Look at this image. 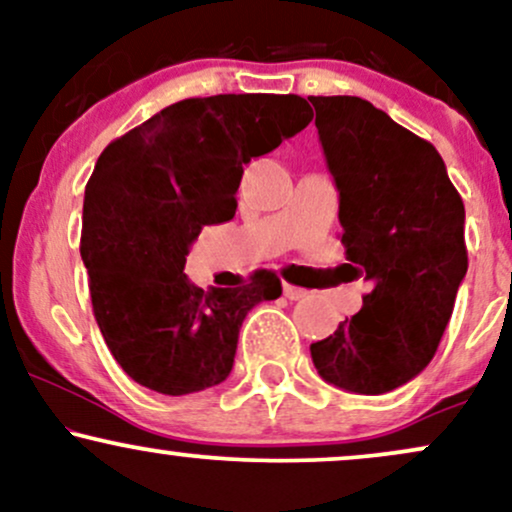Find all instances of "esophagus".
<instances>
[{
  "label": "esophagus",
  "instance_id": "esophagus-1",
  "mask_svg": "<svg viewBox=\"0 0 512 512\" xmlns=\"http://www.w3.org/2000/svg\"><path fill=\"white\" fill-rule=\"evenodd\" d=\"M305 289H298V286H291V284H284V296L289 298V301H301V298L305 296Z\"/></svg>",
  "mask_w": 512,
  "mask_h": 512
}]
</instances>
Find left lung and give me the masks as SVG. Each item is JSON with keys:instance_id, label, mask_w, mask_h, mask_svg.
Here are the masks:
<instances>
[{"instance_id": "8db88e82", "label": "left lung", "mask_w": 512, "mask_h": 512, "mask_svg": "<svg viewBox=\"0 0 512 512\" xmlns=\"http://www.w3.org/2000/svg\"><path fill=\"white\" fill-rule=\"evenodd\" d=\"M339 192L344 269L373 291L310 356L356 395L409 383L436 354L467 274L464 204L436 146L356 96H310Z\"/></svg>"}]
</instances>
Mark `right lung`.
<instances>
[{
  "label": "right lung",
  "instance_id": "add662e5",
  "mask_svg": "<svg viewBox=\"0 0 512 512\" xmlns=\"http://www.w3.org/2000/svg\"><path fill=\"white\" fill-rule=\"evenodd\" d=\"M313 120L301 96L187 98L105 146L84 195L81 260L93 315L134 383L180 397L228 378L245 315L281 296L274 272L202 291L185 262L204 226L236 216L250 158Z\"/></svg>",
  "mask_w": 512,
  "mask_h": 512
}]
</instances>
